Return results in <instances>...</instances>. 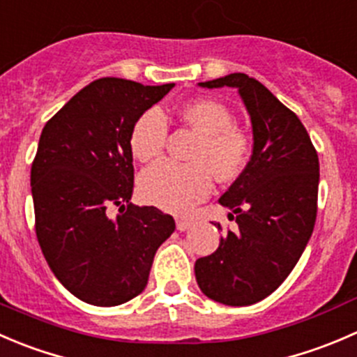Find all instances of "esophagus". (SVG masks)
I'll return each instance as SVG.
<instances>
[{
  "instance_id": "1",
  "label": "esophagus",
  "mask_w": 357,
  "mask_h": 357,
  "mask_svg": "<svg viewBox=\"0 0 357 357\" xmlns=\"http://www.w3.org/2000/svg\"><path fill=\"white\" fill-rule=\"evenodd\" d=\"M194 225V222L192 220H183V218H178L177 220V229L180 232L182 231H189L190 227H192Z\"/></svg>"
}]
</instances>
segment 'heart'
<instances>
[{
    "mask_svg": "<svg viewBox=\"0 0 357 357\" xmlns=\"http://www.w3.org/2000/svg\"><path fill=\"white\" fill-rule=\"evenodd\" d=\"M180 118L199 135L190 165L160 161L139 177V192L146 203L175 215H185L211 192V175L232 180L241 174L250 154L245 133L234 128V116L224 104L208 98L189 102ZM168 121L158 107L137 118L130 132V151L139 161H151L163 151Z\"/></svg>",
    "mask_w": 357,
    "mask_h": 357,
    "instance_id": "obj_1",
    "label": "heart"
}]
</instances>
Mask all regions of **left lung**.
<instances>
[{"label": "left lung", "instance_id": "1", "mask_svg": "<svg viewBox=\"0 0 357 357\" xmlns=\"http://www.w3.org/2000/svg\"><path fill=\"white\" fill-rule=\"evenodd\" d=\"M197 84L238 90L252 121L253 147L243 174L218 199L238 231L220 238L217 252L197 259L194 274L208 298L252 305L287 280L309 243L319 160L297 114L257 79L234 73Z\"/></svg>", "mask_w": 357, "mask_h": 357}]
</instances>
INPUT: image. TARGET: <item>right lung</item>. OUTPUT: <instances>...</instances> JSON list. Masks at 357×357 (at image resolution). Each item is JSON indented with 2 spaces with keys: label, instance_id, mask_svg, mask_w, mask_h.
I'll return each instance as SVG.
<instances>
[{
  "label": "right lung",
  "instance_id": "1",
  "mask_svg": "<svg viewBox=\"0 0 357 357\" xmlns=\"http://www.w3.org/2000/svg\"><path fill=\"white\" fill-rule=\"evenodd\" d=\"M174 86L102 77L41 132L31 168L38 243L63 288L91 305L142 294L158 248L175 231L174 217L130 203L132 126ZM109 206L120 208L114 219Z\"/></svg>",
  "mask_w": 357,
  "mask_h": 357
}]
</instances>
